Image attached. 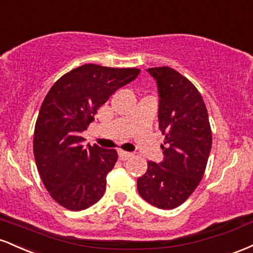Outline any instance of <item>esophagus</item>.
<instances>
[{
	"mask_svg": "<svg viewBox=\"0 0 253 253\" xmlns=\"http://www.w3.org/2000/svg\"><path fill=\"white\" fill-rule=\"evenodd\" d=\"M130 157H133V153L132 152H126V151H119V158L121 159V161H127V159H129Z\"/></svg>",
	"mask_w": 253,
	"mask_h": 253,
	"instance_id": "esophagus-1",
	"label": "esophagus"
}]
</instances>
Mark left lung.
<instances>
[{
    "label": "left lung",
    "mask_w": 253,
    "mask_h": 253,
    "mask_svg": "<svg viewBox=\"0 0 253 253\" xmlns=\"http://www.w3.org/2000/svg\"><path fill=\"white\" fill-rule=\"evenodd\" d=\"M158 90L159 129L164 158L147 163L136 181L138 193L161 210L178 207L196 189L211 149V130L203 98L194 84L173 69L151 68Z\"/></svg>",
    "instance_id": "left-lung-1"
}]
</instances>
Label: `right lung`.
<instances>
[{
	"label": "right lung",
	"instance_id": "obj_1",
	"mask_svg": "<svg viewBox=\"0 0 253 253\" xmlns=\"http://www.w3.org/2000/svg\"><path fill=\"white\" fill-rule=\"evenodd\" d=\"M139 74V69L84 64L60 77L46 95L34 129V158L43 185L66 210H85L103 196L118 152L84 146L81 133L97 109Z\"/></svg>",
	"mask_w": 253,
	"mask_h": 253
}]
</instances>
